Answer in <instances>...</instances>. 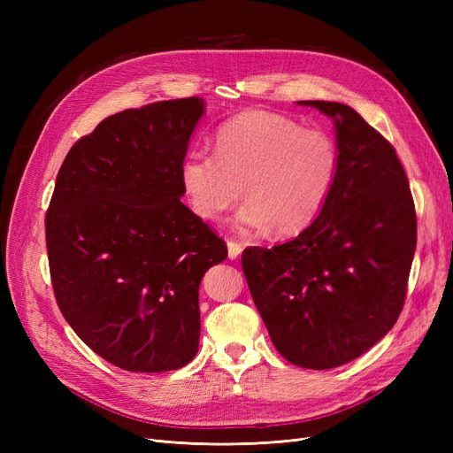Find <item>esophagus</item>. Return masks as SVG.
Masks as SVG:
<instances>
[{
  "label": "esophagus",
  "instance_id": "1",
  "mask_svg": "<svg viewBox=\"0 0 453 453\" xmlns=\"http://www.w3.org/2000/svg\"><path fill=\"white\" fill-rule=\"evenodd\" d=\"M226 248H228V258H230V260H236V258L242 255V250H243L242 245L236 243V242H228Z\"/></svg>",
  "mask_w": 453,
  "mask_h": 453
}]
</instances>
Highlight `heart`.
I'll return each mask as SVG.
<instances>
[{
  "mask_svg": "<svg viewBox=\"0 0 453 453\" xmlns=\"http://www.w3.org/2000/svg\"><path fill=\"white\" fill-rule=\"evenodd\" d=\"M215 153L190 150L180 168L188 208L219 223L242 200L236 225L245 234L273 226L280 236L306 230L325 208L340 170L331 134L296 120L251 109L219 127Z\"/></svg>",
  "mask_w": 453,
  "mask_h": 453,
  "instance_id": "b5f03b06",
  "label": "heart"
}]
</instances>
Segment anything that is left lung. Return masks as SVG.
<instances>
[{
	"label": "left lung",
	"mask_w": 453,
	"mask_h": 453,
	"mask_svg": "<svg viewBox=\"0 0 453 453\" xmlns=\"http://www.w3.org/2000/svg\"><path fill=\"white\" fill-rule=\"evenodd\" d=\"M334 120L340 170L321 215L242 268L272 344L289 363L346 365L386 336L404 304L418 225L393 145L346 104L298 102Z\"/></svg>",
	"instance_id": "obj_1"
}]
</instances>
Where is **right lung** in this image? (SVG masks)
Returning a JSON list of instances; mask_svg holds the SVG:
<instances>
[{
  "mask_svg": "<svg viewBox=\"0 0 453 453\" xmlns=\"http://www.w3.org/2000/svg\"><path fill=\"white\" fill-rule=\"evenodd\" d=\"M205 104L104 119L67 153L45 217L52 289L85 344L130 372L195 359L198 289L226 243L181 202L180 168Z\"/></svg>",
  "mask_w": 453,
  "mask_h": 453,
  "instance_id": "right-lung-1",
  "label": "right lung"
}]
</instances>
